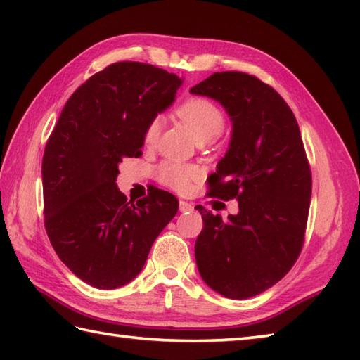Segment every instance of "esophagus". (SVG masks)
Wrapping results in <instances>:
<instances>
[{"label":"esophagus","mask_w":360,"mask_h":360,"mask_svg":"<svg viewBox=\"0 0 360 360\" xmlns=\"http://www.w3.org/2000/svg\"><path fill=\"white\" fill-rule=\"evenodd\" d=\"M179 210L181 212H192L193 210V204H190L187 201H179Z\"/></svg>","instance_id":"1"}]
</instances>
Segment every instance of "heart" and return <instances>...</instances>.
<instances>
[{
  "instance_id": "b5f03b06",
  "label": "heart",
  "mask_w": 360,
  "mask_h": 360,
  "mask_svg": "<svg viewBox=\"0 0 360 360\" xmlns=\"http://www.w3.org/2000/svg\"><path fill=\"white\" fill-rule=\"evenodd\" d=\"M182 124H184L196 141L207 142L217 137L224 128V112L217 103L204 97H190L176 110ZM160 129V120L151 119L145 128L143 141L147 145L156 142ZM198 176V170L193 165L181 162H164L158 168V179L164 186L170 187L176 192H186L190 182Z\"/></svg>"
}]
</instances>
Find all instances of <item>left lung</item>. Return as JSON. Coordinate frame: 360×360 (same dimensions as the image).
<instances>
[{"label": "left lung", "instance_id": "obj_1", "mask_svg": "<svg viewBox=\"0 0 360 360\" xmlns=\"http://www.w3.org/2000/svg\"><path fill=\"white\" fill-rule=\"evenodd\" d=\"M190 93L219 102L231 116L232 139L207 195L236 200L240 209L224 221L198 205L204 223L195 243L198 271L218 294L243 300L280 281L300 255L309 162L292 110L255 75L215 72Z\"/></svg>", "mask_w": 360, "mask_h": 360}]
</instances>
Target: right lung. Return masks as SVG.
<instances>
[{"label":"right lung","mask_w":360,"mask_h":360,"mask_svg":"<svg viewBox=\"0 0 360 360\" xmlns=\"http://www.w3.org/2000/svg\"><path fill=\"white\" fill-rule=\"evenodd\" d=\"M181 83L147 63L106 66L75 89L46 143V232L58 258L91 286L131 281L178 212L176 196L159 188L128 202L116 178L122 159L142 155L145 128Z\"/></svg>","instance_id":"1"}]
</instances>
